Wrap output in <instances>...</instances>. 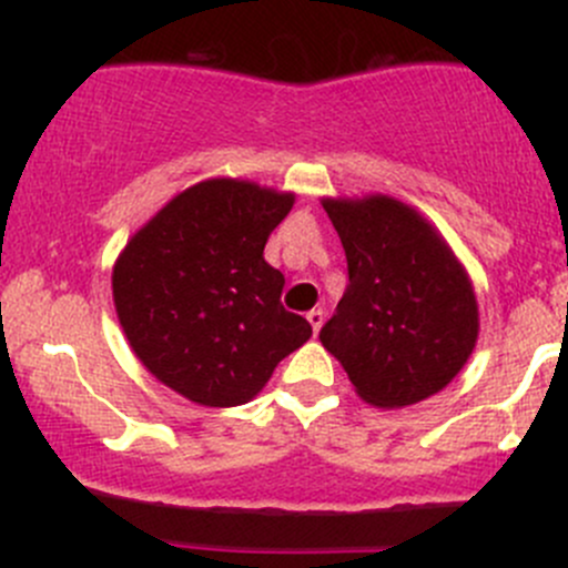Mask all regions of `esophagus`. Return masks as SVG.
Returning a JSON list of instances; mask_svg holds the SVG:
<instances>
[{"instance_id":"esophagus-1","label":"esophagus","mask_w":568,"mask_h":568,"mask_svg":"<svg viewBox=\"0 0 568 568\" xmlns=\"http://www.w3.org/2000/svg\"><path fill=\"white\" fill-rule=\"evenodd\" d=\"M307 321H311L313 332H316V335H318L321 324H324V311H311V313H307Z\"/></svg>"}]
</instances>
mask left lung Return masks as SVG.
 Listing matches in <instances>:
<instances>
[{
	"label": "left lung",
	"instance_id": "1",
	"mask_svg": "<svg viewBox=\"0 0 568 568\" xmlns=\"http://www.w3.org/2000/svg\"><path fill=\"white\" fill-rule=\"evenodd\" d=\"M348 263L337 313L321 346L354 393L376 409H404L454 382L478 341V300L443 233L390 194L324 197Z\"/></svg>",
	"mask_w": 568,
	"mask_h": 568
}]
</instances>
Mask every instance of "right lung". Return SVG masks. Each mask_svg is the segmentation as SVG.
<instances>
[{
  "label": "right lung",
  "instance_id": "right-lung-1",
  "mask_svg": "<svg viewBox=\"0 0 568 568\" xmlns=\"http://www.w3.org/2000/svg\"><path fill=\"white\" fill-rule=\"evenodd\" d=\"M294 192L209 178L178 192L120 250L112 300L131 352L200 406L247 404L313 335L280 305L285 277L263 257Z\"/></svg>",
  "mask_w": 568,
  "mask_h": 568
}]
</instances>
